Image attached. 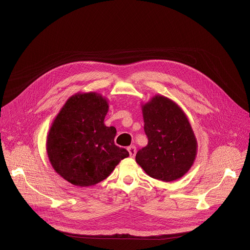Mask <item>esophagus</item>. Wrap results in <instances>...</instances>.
Segmentation results:
<instances>
[{"instance_id":"esophagus-1","label":"esophagus","mask_w":250,"mask_h":250,"mask_svg":"<svg viewBox=\"0 0 250 250\" xmlns=\"http://www.w3.org/2000/svg\"><path fill=\"white\" fill-rule=\"evenodd\" d=\"M127 151H128V153H129V156H130L131 158H133V157L135 156V153H136V148H135L134 146H128V147H127Z\"/></svg>"}]
</instances>
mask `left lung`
<instances>
[{
	"instance_id": "left-lung-1",
	"label": "left lung",
	"mask_w": 250,
	"mask_h": 250,
	"mask_svg": "<svg viewBox=\"0 0 250 250\" xmlns=\"http://www.w3.org/2000/svg\"><path fill=\"white\" fill-rule=\"evenodd\" d=\"M146 147L138 150L136 163L154 179L171 182L192 167L198 149L197 139L183 110L167 97L155 95L141 104Z\"/></svg>"
}]
</instances>
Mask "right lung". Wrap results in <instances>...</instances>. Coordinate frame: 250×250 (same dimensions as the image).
I'll list each match as a JSON object with an SVG mask.
<instances>
[{"mask_svg":"<svg viewBox=\"0 0 250 250\" xmlns=\"http://www.w3.org/2000/svg\"><path fill=\"white\" fill-rule=\"evenodd\" d=\"M108 100L96 92L71 96L55 117L46 138L53 169L75 186L88 187L104 180L127 157L115 145L117 129L105 126Z\"/></svg>","mask_w":250,"mask_h":250,"instance_id":"obj_1","label":"right lung"}]
</instances>
